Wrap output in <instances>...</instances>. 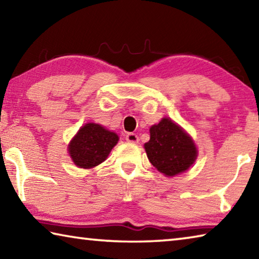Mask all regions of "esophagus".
<instances>
[{
  "label": "esophagus",
  "mask_w": 259,
  "mask_h": 259,
  "mask_svg": "<svg viewBox=\"0 0 259 259\" xmlns=\"http://www.w3.org/2000/svg\"><path fill=\"white\" fill-rule=\"evenodd\" d=\"M125 140L128 143H131V144H136V143L139 142L138 136L136 135V134H133V133H130V134H128V135L125 136Z\"/></svg>",
  "instance_id": "esophagus-1"
}]
</instances>
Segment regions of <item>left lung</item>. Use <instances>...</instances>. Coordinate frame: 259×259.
<instances>
[{
	"mask_svg": "<svg viewBox=\"0 0 259 259\" xmlns=\"http://www.w3.org/2000/svg\"><path fill=\"white\" fill-rule=\"evenodd\" d=\"M151 138L144 145L151 163L165 176L182 174L194 163L198 150L191 136L170 119L151 126Z\"/></svg>",
	"mask_w": 259,
	"mask_h": 259,
	"instance_id": "8db88e82",
	"label": "left lung"
}]
</instances>
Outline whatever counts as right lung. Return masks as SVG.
I'll list each match as a JSON object with an SVG mask.
<instances>
[{
    "mask_svg": "<svg viewBox=\"0 0 259 259\" xmlns=\"http://www.w3.org/2000/svg\"><path fill=\"white\" fill-rule=\"evenodd\" d=\"M119 142V136L103 125L87 123L77 131L68 145V153L78 168L90 169L107 159Z\"/></svg>",
    "mask_w": 259,
    "mask_h": 259,
    "instance_id": "right-lung-1",
    "label": "right lung"
}]
</instances>
